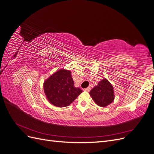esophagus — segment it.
Instances as JSON below:
<instances>
[{
    "mask_svg": "<svg viewBox=\"0 0 154 154\" xmlns=\"http://www.w3.org/2000/svg\"><path fill=\"white\" fill-rule=\"evenodd\" d=\"M90 90H91L90 87H87V88H84V89H83V91H87V92H89Z\"/></svg>",
    "mask_w": 154,
    "mask_h": 154,
    "instance_id": "1",
    "label": "esophagus"
}]
</instances>
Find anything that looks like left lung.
Here are the masks:
<instances>
[{
  "label": "left lung",
  "mask_w": 154,
  "mask_h": 154,
  "mask_svg": "<svg viewBox=\"0 0 154 154\" xmlns=\"http://www.w3.org/2000/svg\"><path fill=\"white\" fill-rule=\"evenodd\" d=\"M114 88L111 83L103 79L90 91L89 94L95 103L101 107H105L114 100Z\"/></svg>",
  "instance_id": "left-lung-1"
}]
</instances>
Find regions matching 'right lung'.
<instances>
[{
    "instance_id": "right-lung-1",
    "label": "right lung",
    "mask_w": 154,
    "mask_h": 154,
    "mask_svg": "<svg viewBox=\"0 0 154 154\" xmlns=\"http://www.w3.org/2000/svg\"><path fill=\"white\" fill-rule=\"evenodd\" d=\"M45 94L51 104L58 107L67 106L82 92L74 87L71 71L60 69L52 74L44 83Z\"/></svg>"
}]
</instances>
